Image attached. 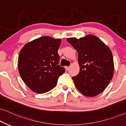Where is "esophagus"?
Returning <instances> with one entry per match:
<instances>
[{"label": "esophagus", "mask_w": 126, "mask_h": 126, "mask_svg": "<svg viewBox=\"0 0 126 126\" xmlns=\"http://www.w3.org/2000/svg\"><path fill=\"white\" fill-rule=\"evenodd\" d=\"M64 68H65V69L66 70H68L70 68V66H65Z\"/></svg>", "instance_id": "obj_1"}]
</instances>
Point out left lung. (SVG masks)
<instances>
[{
	"label": "left lung",
	"mask_w": 126,
	"mask_h": 126,
	"mask_svg": "<svg viewBox=\"0 0 126 126\" xmlns=\"http://www.w3.org/2000/svg\"><path fill=\"white\" fill-rule=\"evenodd\" d=\"M67 41L79 53V73L73 77L74 85L84 96H95L105 90L114 74L110 49L94 35L68 38Z\"/></svg>",
	"instance_id": "8db88e82"
}]
</instances>
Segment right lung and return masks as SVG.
<instances>
[{
    "mask_svg": "<svg viewBox=\"0 0 126 126\" xmlns=\"http://www.w3.org/2000/svg\"><path fill=\"white\" fill-rule=\"evenodd\" d=\"M61 39L41 36L27 43L20 50L18 70L21 78L33 92L44 94L57 85L58 79L65 72L58 65V49Z\"/></svg>",
    "mask_w": 126,
    "mask_h": 126,
    "instance_id": "add662e5",
    "label": "right lung"
}]
</instances>
